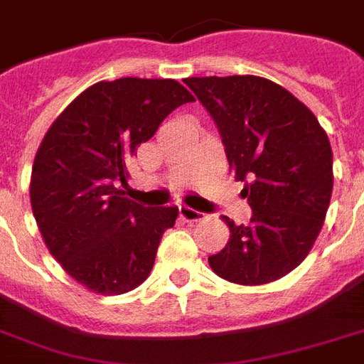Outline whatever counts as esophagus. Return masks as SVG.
Segmentation results:
<instances>
[{
	"mask_svg": "<svg viewBox=\"0 0 364 364\" xmlns=\"http://www.w3.org/2000/svg\"><path fill=\"white\" fill-rule=\"evenodd\" d=\"M179 217H181L183 221L196 223L204 217V213H200V211L193 210V208H188V205H179Z\"/></svg>",
	"mask_w": 364,
	"mask_h": 364,
	"instance_id": "34e87169",
	"label": "esophagus"
}]
</instances>
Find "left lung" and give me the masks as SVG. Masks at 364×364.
Wrapping results in <instances>:
<instances>
[{
  "mask_svg": "<svg viewBox=\"0 0 364 364\" xmlns=\"http://www.w3.org/2000/svg\"><path fill=\"white\" fill-rule=\"evenodd\" d=\"M215 121L228 164L253 215L234 225L211 270L227 282L262 285L287 276L321 232L333 194V151L316 115L270 79L188 77Z\"/></svg>",
  "mask_w": 364,
  "mask_h": 364,
  "instance_id": "1",
  "label": "left lung"
}]
</instances>
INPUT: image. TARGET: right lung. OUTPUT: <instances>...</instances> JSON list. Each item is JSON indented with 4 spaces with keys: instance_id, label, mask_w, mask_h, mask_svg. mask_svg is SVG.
Here are the masks:
<instances>
[{
    "instance_id": "add662e5",
    "label": "right lung",
    "mask_w": 364,
    "mask_h": 364,
    "mask_svg": "<svg viewBox=\"0 0 364 364\" xmlns=\"http://www.w3.org/2000/svg\"><path fill=\"white\" fill-rule=\"evenodd\" d=\"M193 100L173 79L100 81L43 137L31 168L33 217L50 255L94 293H128L153 270L179 210L126 198V166L171 111Z\"/></svg>"
}]
</instances>
